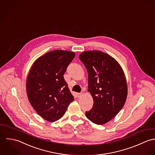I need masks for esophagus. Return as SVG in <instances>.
I'll use <instances>...</instances> for the list:
<instances>
[{
	"label": "esophagus",
	"instance_id": "34e87169",
	"mask_svg": "<svg viewBox=\"0 0 155 155\" xmlns=\"http://www.w3.org/2000/svg\"><path fill=\"white\" fill-rule=\"evenodd\" d=\"M82 95H83V93H77V96H78V97H80Z\"/></svg>",
	"mask_w": 155,
	"mask_h": 155
}]
</instances>
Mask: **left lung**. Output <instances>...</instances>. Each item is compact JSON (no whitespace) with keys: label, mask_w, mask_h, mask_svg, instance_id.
Wrapping results in <instances>:
<instances>
[{"label":"left lung","mask_w":155,"mask_h":155,"mask_svg":"<svg viewBox=\"0 0 155 155\" xmlns=\"http://www.w3.org/2000/svg\"><path fill=\"white\" fill-rule=\"evenodd\" d=\"M79 59L87 71L88 91L93 99L86 116L94 124H106L122 110L127 98L124 71L116 59L101 51H84Z\"/></svg>","instance_id":"left-lung-1"}]
</instances>
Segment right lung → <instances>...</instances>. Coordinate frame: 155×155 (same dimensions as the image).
Returning a JSON list of instances; mask_svg holds the SVG:
<instances>
[{
	"label": "right lung",
	"instance_id": "add662e5",
	"mask_svg": "<svg viewBox=\"0 0 155 155\" xmlns=\"http://www.w3.org/2000/svg\"><path fill=\"white\" fill-rule=\"evenodd\" d=\"M75 55L59 50L47 53L35 61L28 74L29 101L36 112L48 122L60 119L74 100L63 74Z\"/></svg>",
	"mask_w": 155,
	"mask_h": 155
}]
</instances>
